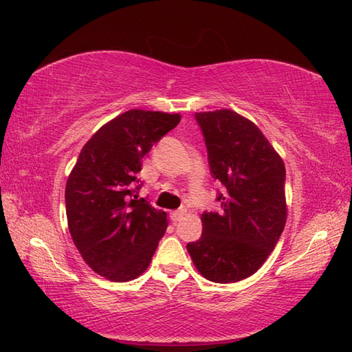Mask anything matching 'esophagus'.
Returning <instances> with one entry per match:
<instances>
[{
	"mask_svg": "<svg viewBox=\"0 0 352 352\" xmlns=\"http://www.w3.org/2000/svg\"><path fill=\"white\" fill-rule=\"evenodd\" d=\"M184 213H186L184 208H178V210L170 212V219H172V222H178V221H180V219L183 218V216H184Z\"/></svg>",
	"mask_w": 352,
	"mask_h": 352,
	"instance_id": "esophagus-1",
	"label": "esophagus"
}]
</instances>
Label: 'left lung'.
Wrapping results in <instances>:
<instances>
[{
	"label": "left lung",
	"instance_id": "obj_1",
	"mask_svg": "<svg viewBox=\"0 0 352 352\" xmlns=\"http://www.w3.org/2000/svg\"><path fill=\"white\" fill-rule=\"evenodd\" d=\"M210 174L223 188L219 212H204L203 236L188 243L199 274L236 283L258 271L286 223V169L263 133L231 110L195 113Z\"/></svg>",
	"mask_w": 352,
	"mask_h": 352
}]
</instances>
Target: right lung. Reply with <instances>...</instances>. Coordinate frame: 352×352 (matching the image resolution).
<instances>
[{
	"instance_id": "1",
	"label": "right lung",
	"mask_w": 352,
	"mask_h": 352,
	"mask_svg": "<svg viewBox=\"0 0 352 352\" xmlns=\"http://www.w3.org/2000/svg\"><path fill=\"white\" fill-rule=\"evenodd\" d=\"M180 115L133 109L102 125L81 149L66 183L72 241L96 274L122 283L151 263L166 213L138 198L142 159Z\"/></svg>"
}]
</instances>
